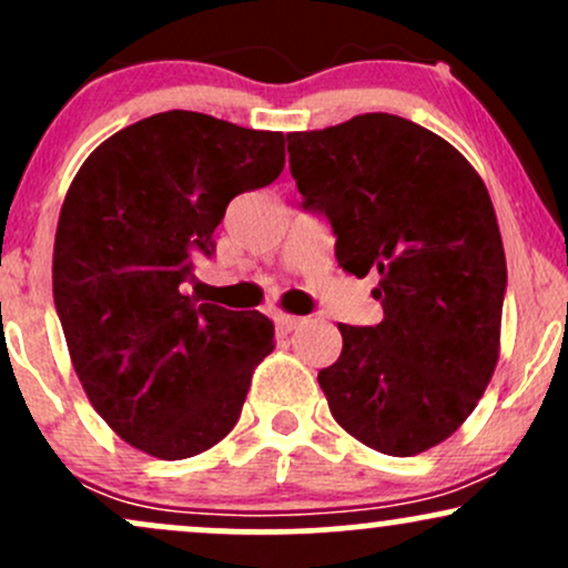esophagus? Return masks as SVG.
<instances>
[{
  "instance_id": "34e87169",
  "label": "esophagus",
  "mask_w": 568,
  "mask_h": 568,
  "mask_svg": "<svg viewBox=\"0 0 568 568\" xmlns=\"http://www.w3.org/2000/svg\"><path fill=\"white\" fill-rule=\"evenodd\" d=\"M302 325V317H293V315H275V331L277 336H288L291 331H296Z\"/></svg>"
}]
</instances>
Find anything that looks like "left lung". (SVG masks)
I'll use <instances>...</instances> for the list:
<instances>
[{"label": "left lung", "instance_id": "obj_1", "mask_svg": "<svg viewBox=\"0 0 568 568\" xmlns=\"http://www.w3.org/2000/svg\"><path fill=\"white\" fill-rule=\"evenodd\" d=\"M304 207L336 234V262L366 277L384 321L338 323L344 347L317 374L334 419L389 456L465 425L499 361L507 264L488 189L433 130L395 114L288 135Z\"/></svg>", "mask_w": 568, "mask_h": 568}]
</instances>
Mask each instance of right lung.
<instances>
[{"instance_id":"right-lung-1","label":"right lung","mask_w":568,"mask_h":568,"mask_svg":"<svg viewBox=\"0 0 568 568\" xmlns=\"http://www.w3.org/2000/svg\"><path fill=\"white\" fill-rule=\"evenodd\" d=\"M285 168V135L211 114H152L82 162L63 200L53 298L84 395L139 452L186 459L230 435L275 349L262 312L186 296L237 194Z\"/></svg>"}]
</instances>
